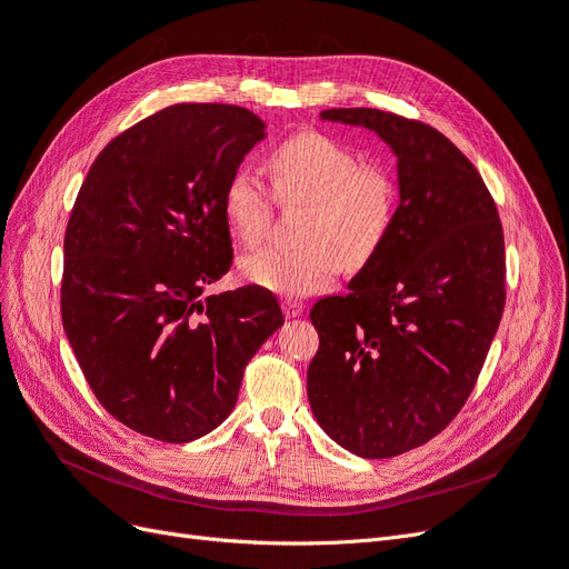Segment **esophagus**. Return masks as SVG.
Here are the masks:
<instances>
[{
  "label": "esophagus",
  "mask_w": 569,
  "mask_h": 569,
  "mask_svg": "<svg viewBox=\"0 0 569 569\" xmlns=\"http://www.w3.org/2000/svg\"><path fill=\"white\" fill-rule=\"evenodd\" d=\"M305 311V305L300 300H283V315L288 319H296Z\"/></svg>",
  "instance_id": "esophagus-1"
}]
</instances>
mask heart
Instances as JSON below:
<instances>
[{"mask_svg":"<svg viewBox=\"0 0 569 569\" xmlns=\"http://www.w3.org/2000/svg\"><path fill=\"white\" fill-rule=\"evenodd\" d=\"M271 188L258 172H231L222 210L229 231L246 246L269 233L277 203L305 206L292 248L267 246L241 260L243 279L286 298H307L359 271L392 233L399 184L378 162H363L350 146L321 132H298L269 156Z\"/></svg>","mask_w":569,"mask_h":569,"instance_id":"b5f03b06","label":"heart"}]
</instances>
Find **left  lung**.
<instances>
[{
    "instance_id": "left-lung-1",
    "label": "left lung",
    "mask_w": 569,
    "mask_h": 569,
    "mask_svg": "<svg viewBox=\"0 0 569 569\" xmlns=\"http://www.w3.org/2000/svg\"><path fill=\"white\" fill-rule=\"evenodd\" d=\"M399 160L392 233L309 319L319 350L307 369L317 423L363 458L423 447L468 401L506 305L497 203L475 164L435 127L378 108H328Z\"/></svg>"
}]
</instances>
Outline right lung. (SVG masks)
Wrapping results in <instances>:
<instances>
[{"instance_id":"right-lung-1","label":"right lung","mask_w":569,"mask_h":569,"mask_svg":"<svg viewBox=\"0 0 569 569\" xmlns=\"http://www.w3.org/2000/svg\"><path fill=\"white\" fill-rule=\"evenodd\" d=\"M264 139L231 103H174L108 141L63 238L61 319L99 405L160 442L231 413L248 361L283 326L271 290L203 298L233 262L222 196Z\"/></svg>"}]
</instances>
